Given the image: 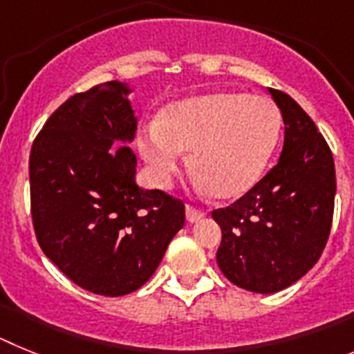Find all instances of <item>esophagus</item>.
<instances>
[{
  "instance_id": "esophagus-1",
  "label": "esophagus",
  "mask_w": 354,
  "mask_h": 354,
  "mask_svg": "<svg viewBox=\"0 0 354 354\" xmlns=\"http://www.w3.org/2000/svg\"><path fill=\"white\" fill-rule=\"evenodd\" d=\"M185 212H187V221H189V223H196V221L203 219V217L207 215V212L201 210V208L192 207V205H187Z\"/></svg>"
}]
</instances>
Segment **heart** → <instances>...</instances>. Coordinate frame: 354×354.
<instances>
[{
	"label": "heart",
	"instance_id": "1",
	"mask_svg": "<svg viewBox=\"0 0 354 354\" xmlns=\"http://www.w3.org/2000/svg\"><path fill=\"white\" fill-rule=\"evenodd\" d=\"M281 133V113L267 96L210 92L171 104L139 133V149L156 187L171 185L183 151L199 185L235 198L266 171Z\"/></svg>",
	"mask_w": 354,
	"mask_h": 354
}]
</instances>
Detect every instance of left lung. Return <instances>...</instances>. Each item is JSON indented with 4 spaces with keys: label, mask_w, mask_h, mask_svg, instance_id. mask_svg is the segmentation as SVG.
<instances>
[{
    "label": "left lung",
    "mask_w": 354,
    "mask_h": 354,
    "mask_svg": "<svg viewBox=\"0 0 354 354\" xmlns=\"http://www.w3.org/2000/svg\"><path fill=\"white\" fill-rule=\"evenodd\" d=\"M269 92L285 122L279 162L242 198L212 212L223 232L221 272L258 294L283 290L317 263L337 190L333 155L315 122L283 91Z\"/></svg>",
    "instance_id": "left-lung-1"
}]
</instances>
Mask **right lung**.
<instances>
[{"label": "right lung", "instance_id": "obj_1", "mask_svg": "<svg viewBox=\"0 0 354 354\" xmlns=\"http://www.w3.org/2000/svg\"><path fill=\"white\" fill-rule=\"evenodd\" d=\"M128 88L110 82L55 110L30 153V205L42 253L97 296L142 287L185 224V205L135 183L137 118ZM121 142V145H118Z\"/></svg>", "mask_w": 354, "mask_h": 354}]
</instances>
